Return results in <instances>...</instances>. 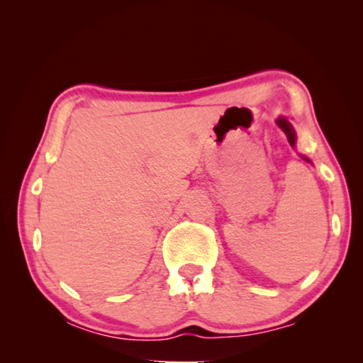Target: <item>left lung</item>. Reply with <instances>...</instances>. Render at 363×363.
I'll use <instances>...</instances> for the list:
<instances>
[{"mask_svg":"<svg viewBox=\"0 0 363 363\" xmlns=\"http://www.w3.org/2000/svg\"><path fill=\"white\" fill-rule=\"evenodd\" d=\"M277 125L281 128V130L285 131L288 140H290V144L294 145V140H296V138H294V131H293V128H291L290 123H288L285 118H279L277 120Z\"/></svg>","mask_w":363,"mask_h":363,"instance_id":"obj_1","label":"left lung"}]
</instances>
